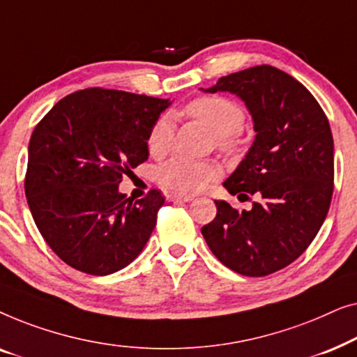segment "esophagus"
<instances>
[{
    "instance_id": "obj_1",
    "label": "esophagus",
    "mask_w": 357,
    "mask_h": 357,
    "mask_svg": "<svg viewBox=\"0 0 357 357\" xmlns=\"http://www.w3.org/2000/svg\"><path fill=\"white\" fill-rule=\"evenodd\" d=\"M167 199L174 203H188L192 202L193 197H187V195H167Z\"/></svg>"
}]
</instances>
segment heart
Listing matches in <instances>:
<instances>
[{
    "instance_id": "obj_1",
    "label": "heart",
    "mask_w": 357,
    "mask_h": 357,
    "mask_svg": "<svg viewBox=\"0 0 357 357\" xmlns=\"http://www.w3.org/2000/svg\"><path fill=\"white\" fill-rule=\"evenodd\" d=\"M183 114L202 121L216 135L218 146L231 151L237 143V135L245 123V112L237 102L221 96H202L185 105ZM174 139L172 120L169 115L159 116L151 126L146 146L153 158L169 153ZM219 175V165L213 160H192L174 158L159 167V183L175 195H195Z\"/></svg>"
}]
</instances>
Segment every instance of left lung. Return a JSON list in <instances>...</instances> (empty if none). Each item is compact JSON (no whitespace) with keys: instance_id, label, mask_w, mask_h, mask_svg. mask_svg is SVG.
I'll return each mask as SVG.
<instances>
[{"instance_id":"1","label":"left lung","mask_w":357,"mask_h":357,"mask_svg":"<svg viewBox=\"0 0 357 357\" xmlns=\"http://www.w3.org/2000/svg\"><path fill=\"white\" fill-rule=\"evenodd\" d=\"M204 92H231L245 102L255 139L222 185L250 211L216 203L202 227L222 265L243 276H266L297 260L314 241L333 195V136L325 112L299 81L261 65L222 76Z\"/></svg>"}]
</instances>
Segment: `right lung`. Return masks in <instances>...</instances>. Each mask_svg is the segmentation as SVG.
Returning a JSON list of instances; mask_svg holds the SVG:
<instances>
[{
    "instance_id": "obj_1",
    "label": "right lung",
    "mask_w": 357,
    "mask_h": 357,
    "mask_svg": "<svg viewBox=\"0 0 357 357\" xmlns=\"http://www.w3.org/2000/svg\"><path fill=\"white\" fill-rule=\"evenodd\" d=\"M169 105V99L89 87L63 97L38 121L24 190L42 237L66 265L105 276L144 248L164 197L151 190L135 202L119 185L148 160V133Z\"/></svg>"
}]
</instances>
